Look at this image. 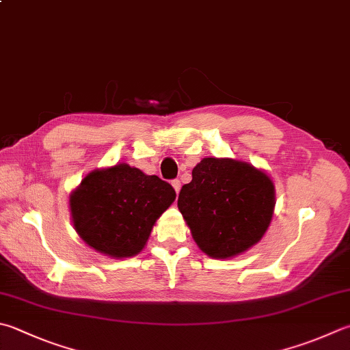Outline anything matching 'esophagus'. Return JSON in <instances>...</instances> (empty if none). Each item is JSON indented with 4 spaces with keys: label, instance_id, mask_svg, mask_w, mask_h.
I'll use <instances>...</instances> for the list:
<instances>
[{
    "label": "esophagus",
    "instance_id": "esophagus-1",
    "mask_svg": "<svg viewBox=\"0 0 350 350\" xmlns=\"http://www.w3.org/2000/svg\"><path fill=\"white\" fill-rule=\"evenodd\" d=\"M172 187L175 189V192H176V193L180 192V189H181V183H180V180H174V181H172Z\"/></svg>",
    "mask_w": 350,
    "mask_h": 350
}]
</instances>
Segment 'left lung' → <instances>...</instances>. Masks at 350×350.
<instances>
[{"label": "left lung", "instance_id": "1", "mask_svg": "<svg viewBox=\"0 0 350 350\" xmlns=\"http://www.w3.org/2000/svg\"><path fill=\"white\" fill-rule=\"evenodd\" d=\"M274 206L271 176L233 158H202L178 196L193 241L213 259H230L254 247L271 224Z\"/></svg>", "mask_w": 350, "mask_h": 350}]
</instances>
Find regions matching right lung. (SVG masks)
<instances>
[{
	"label": "right lung",
	"mask_w": 350,
	"mask_h": 350,
	"mask_svg": "<svg viewBox=\"0 0 350 350\" xmlns=\"http://www.w3.org/2000/svg\"><path fill=\"white\" fill-rule=\"evenodd\" d=\"M176 193L169 183L126 163L94 169L70 193L76 233L97 253L124 259L143 252Z\"/></svg>",
	"instance_id": "right-lung-1"
}]
</instances>
